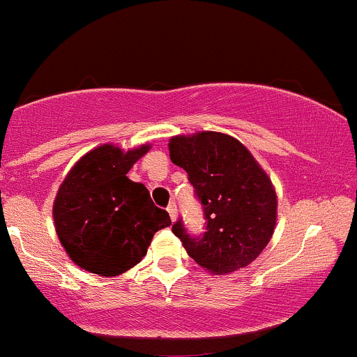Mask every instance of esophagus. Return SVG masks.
Listing matches in <instances>:
<instances>
[{
    "mask_svg": "<svg viewBox=\"0 0 357 357\" xmlns=\"http://www.w3.org/2000/svg\"><path fill=\"white\" fill-rule=\"evenodd\" d=\"M167 213H169V217H171L172 222H174V220L178 219V208H176V204H169Z\"/></svg>",
    "mask_w": 357,
    "mask_h": 357,
    "instance_id": "34e87169",
    "label": "esophagus"
}]
</instances>
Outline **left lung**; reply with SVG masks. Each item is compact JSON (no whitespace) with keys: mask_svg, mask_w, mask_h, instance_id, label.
<instances>
[{"mask_svg":"<svg viewBox=\"0 0 357 357\" xmlns=\"http://www.w3.org/2000/svg\"><path fill=\"white\" fill-rule=\"evenodd\" d=\"M167 147L172 164L188 172L207 219L202 238H191L181 220L172 226L186 253L215 275L248 267L268 245L277 224L272 179L231 135H176Z\"/></svg>","mask_w":357,"mask_h":357,"instance_id":"left-lung-1","label":"left lung"}]
</instances>
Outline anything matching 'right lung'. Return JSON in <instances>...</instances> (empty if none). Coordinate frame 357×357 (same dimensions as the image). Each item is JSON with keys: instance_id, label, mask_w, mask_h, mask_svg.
Instances as JSON below:
<instances>
[{"instance_id": "add662e5", "label": "right lung", "mask_w": 357, "mask_h": 357, "mask_svg": "<svg viewBox=\"0 0 357 357\" xmlns=\"http://www.w3.org/2000/svg\"><path fill=\"white\" fill-rule=\"evenodd\" d=\"M150 150L102 144L75 162L54 204L56 234L75 265L100 277L133 268L159 229L171 226L166 210L153 205L149 190L128 171Z\"/></svg>"}]
</instances>
